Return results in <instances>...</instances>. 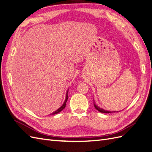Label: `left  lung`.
Here are the masks:
<instances>
[{
    "instance_id": "1",
    "label": "left lung",
    "mask_w": 152,
    "mask_h": 152,
    "mask_svg": "<svg viewBox=\"0 0 152 152\" xmlns=\"http://www.w3.org/2000/svg\"><path fill=\"white\" fill-rule=\"evenodd\" d=\"M94 107H95V108L97 110H98V111L99 112H101V113H112V112H118V111H108V110H104V109H103V108H100L99 106H98L97 104H96V103H95V102H94Z\"/></svg>"
}]
</instances>
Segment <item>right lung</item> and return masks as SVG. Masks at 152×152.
I'll return each mask as SVG.
<instances>
[{
  "label": "right lung",
  "mask_w": 152,
  "mask_h": 152,
  "mask_svg": "<svg viewBox=\"0 0 152 152\" xmlns=\"http://www.w3.org/2000/svg\"><path fill=\"white\" fill-rule=\"evenodd\" d=\"M68 89L67 90V91H66V98H65V102H64V103H63V104L60 107H59L58 109H57L56 111H54V112H53L52 113H50V115H55V114H57V113H59V112H61L62 110L65 108V107H66V102H67V100H68Z\"/></svg>",
  "instance_id": "1"
}]
</instances>
